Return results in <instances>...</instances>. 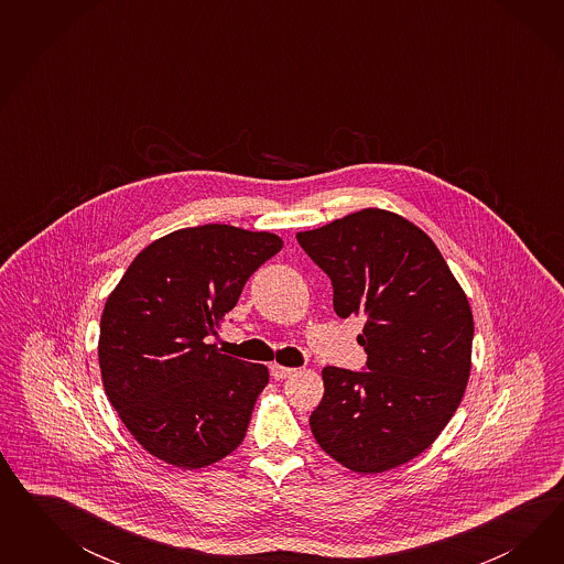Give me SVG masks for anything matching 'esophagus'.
Wrapping results in <instances>:
<instances>
[{
	"mask_svg": "<svg viewBox=\"0 0 564 564\" xmlns=\"http://www.w3.org/2000/svg\"><path fill=\"white\" fill-rule=\"evenodd\" d=\"M293 372H295L293 368H285V366H279V364L271 366V376H273L274 380H283V378H288Z\"/></svg>",
	"mask_w": 564,
	"mask_h": 564,
	"instance_id": "34e87169",
	"label": "esophagus"
}]
</instances>
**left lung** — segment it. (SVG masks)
<instances>
[{"label":"left lung","instance_id":"obj_1","mask_svg":"<svg viewBox=\"0 0 564 564\" xmlns=\"http://www.w3.org/2000/svg\"><path fill=\"white\" fill-rule=\"evenodd\" d=\"M295 238L328 274L337 316L366 321V370H323L325 397L310 415L316 443L358 474L411 462L469 380L474 316L462 285L434 241L389 210L364 208Z\"/></svg>","mask_w":564,"mask_h":564}]
</instances>
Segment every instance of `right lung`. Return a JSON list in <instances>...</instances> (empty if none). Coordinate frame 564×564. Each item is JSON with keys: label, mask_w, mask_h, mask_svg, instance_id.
<instances>
[{"label": "right lung", "mask_w": 564, "mask_h": 564, "mask_svg": "<svg viewBox=\"0 0 564 564\" xmlns=\"http://www.w3.org/2000/svg\"><path fill=\"white\" fill-rule=\"evenodd\" d=\"M283 248L267 231L200 225L156 239L105 302L102 387L130 434L182 469L221 462L269 382L262 364L225 356L217 335L250 274Z\"/></svg>", "instance_id": "obj_1"}]
</instances>
